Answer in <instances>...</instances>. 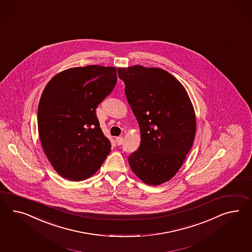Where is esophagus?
Listing matches in <instances>:
<instances>
[{
	"label": "esophagus",
	"instance_id": "1",
	"mask_svg": "<svg viewBox=\"0 0 252 252\" xmlns=\"http://www.w3.org/2000/svg\"><path fill=\"white\" fill-rule=\"evenodd\" d=\"M116 142L118 146H120L124 142V138H123L122 136H118V137H116Z\"/></svg>",
	"mask_w": 252,
	"mask_h": 252
}]
</instances>
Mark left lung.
Listing matches in <instances>:
<instances>
[{
	"label": "left lung",
	"mask_w": 252,
	"mask_h": 252,
	"mask_svg": "<svg viewBox=\"0 0 252 252\" xmlns=\"http://www.w3.org/2000/svg\"><path fill=\"white\" fill-rule=\"evenodd\" d=\"M127 102L139 126L141 142L130 168L144 183L158 185L173 177L193 143L196 119L183 84L162 68H118Z\"/></svg>",
	"instance_id": "obj_1"
}]
</instances>
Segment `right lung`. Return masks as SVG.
<instances>
[{
  "mask_svg": "<svg viewBox=\"0 0 252 252\" xmlns=\"http://www.w3.org/2000/svg\"><path fill=\"white\" fill-rule=\"evenodd\" d=\"M117 82L116 68L91 65L63 70L48 82L37 110L41 145L54 170L69 181L94 175L111 150L96 108Z\"/></svg>",
  "mask_w": 252,
  "mask_h": 252,
  "instance_id": "add662e5",
  "label": "right lung"
}]
</instances>
